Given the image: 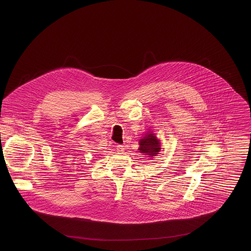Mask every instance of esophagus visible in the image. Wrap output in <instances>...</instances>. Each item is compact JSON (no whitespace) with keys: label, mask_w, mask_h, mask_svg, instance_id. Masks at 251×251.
<instances>
[{"label":"esophagus","mask_w":251,"mask_h":251,"mask_svg":"<svg viewBox=\"0 0 251 251\" xmlns=\"http://www.w3.org/2000/svg\"><path fill=\"white\" fill-rule=\"evenodd\" d=\"M117 151H118V152H123L124 151H125V148H124L123 145H118L117 146Z\"/></svg>","instance_id":"esophagus-1"}]
</instances>
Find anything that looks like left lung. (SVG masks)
Segmentation results:
<instances>
[{"label":"left lung","instance_id":"obj_1","mask_svg":"<svg viewBox=\"0 0 251 251\" xmlns=\"http://www.w3.org/2000/svg\"><path fill=\"white\" fill-rule=\"evenodd\" d=\"M139 151L141 153L144 155H148L149 157H154L159 154L160 151V140L157 139L154 133L149 131L145 134V136L139 141Z\"/></svg>","mask_w":251,"mask_h":251}]
</instances>
